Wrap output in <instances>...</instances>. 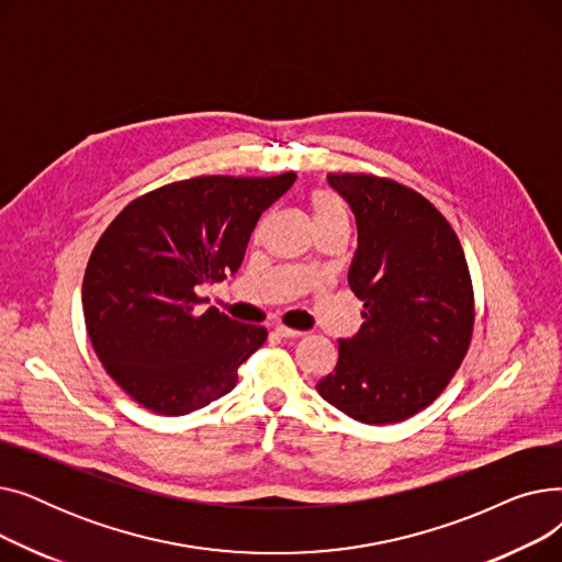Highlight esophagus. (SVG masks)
I'll list each match as a JSON object with an SVG mask.
<instances>
[{"mask_svg":"<svg viewBox=\"0 0 562 562\" xmlns=\"http://www.w3.org/2000/svg\"><path fill=\"white\" fill-rule=\"evenodd\" d=\"M276 335L282 337V339H299V337H303V330H293V328H286V326H276Z\"/></svg>","mask_w":562,"mask_h":562,"instance_id":"esophagus-1","label":"esophagus"}]
</instances>
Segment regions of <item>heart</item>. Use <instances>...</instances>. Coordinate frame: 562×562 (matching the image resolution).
Instances as JSON below:
<instances>
[{"instance_id":"heart-1","label":"heart","mask_w":562,"mask_h":562,"mask_svg":"<svg viewBox=\"0 0 562 562\" xmlns=\"http://www.w3.org/2000/svg\"><path fill=\"white\" fill-rule=\"evenodd\" d=\"M312 212H314V221L321 223V221H333V218H346V212H344V204L337 200L335 193L330 191H316L312 195ZM303 271H307L310 266L303 263L301 266Z\"/></svg>"}]
</instances>
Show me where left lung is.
Listing matches in <instances>:
<instances>
[{"label": "left lung", "instance_id": "1", "mask_svg": "<svg viewBox=\"0 0 562 562\" xmlns=\"http://www.w3.org/2000/svg\"><path fill=\"white\" fill-rule=\"evenodd\" d=\"M356 214L348 284L362 328L339 341L316 392L350 419L385 426L428 407L449 385L474 330V291L449 221L417 191L373 175H328Z\"/></svg>", "mask_w": 562, "mask_h": 562}]
</instances>
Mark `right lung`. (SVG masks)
Listing matches in <instances>:
<instances>
[{
    "label": "right lung",
    "instance_id": "add662e5",
    "mask_svg": "<svg viewBox=\"0 0 562 562\" xmlns=\"http://www.w3.org/2000/svg\"><path fill=\"white\" fill-rule=\"evenodd\" d=\"M296 172L193 177L130 202L86 266V330L109 375L136 403L180 417L234 390L266 341L261 326L204 307L202 284L239 271L259 216Z\"/></svg>",
    "mask_w": 562,
    "mask_h": 562
}]
</instances>
